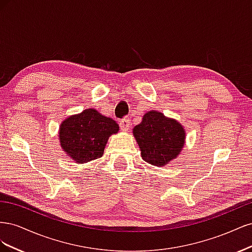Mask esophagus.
<instances>
[{"label":"esophagus","mask_w":252,"mask_h":252,"mask_svg":"<svg viewBox=\"0 0 252 252\" xmlns=\"http://www.w3.org/2000/svg\"><path fill=\"white\" fill-rule=\"evenodd\" d=\"M129 125H130V120L128 118H124L122 119L120 122V128L122 131H127L129 129Z\"/></svg>","instance_id":"1"}]
</instances>
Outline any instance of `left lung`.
<instances>
[{"label":"left lung","mask_w":252,"mask_h":252,"mask_svg":"<svg viewBox=\"0 0 252 252\" xmlns=\"http://www.w3.org/2000/svg\"><path fill=\"white\" fill-rule=\"evenodd\" d=\"M133 135L144 161L156 166H164L177 158L185 141L184 129L178 122L158 111L145 114L133 128Z\"/></svg>","instance_id":"left-lung-1"}]
</instances>
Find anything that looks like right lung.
I'll return each mask as SVG.
<instances>
[{
  "mask_svg": "<svg viewBox=\"0 0 252 252\" xmlns=\"http://www.w3.org/2000/svg\"><path fill=\"white\" fill-rule=\"evenodd\" d=\"M119 125L94 109H86L66 119L60 127L61 146L78 163H86L103 156L109 135Z\"/></svg>",
  "mask_w": 252,
  "mask_h": 252,
  "instance_id": "1",
  "label": "right lung"
}]
</instances>
